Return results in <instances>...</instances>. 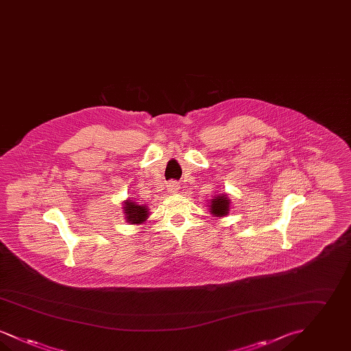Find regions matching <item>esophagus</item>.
Wrapping results in <instances>:
<instances>
[{
  "label": "esophagus",
  "instance_id": "34e87169",
  "mask_svg": "<svg viewBox=\"0 0 351 351\" xmlns=\"http://www.w3.org/2000/svg\"><path fill=\"white\" fill-rule=\"evenodd\" d=\"M167 189L169 193H176L180 189V184L176 180H169L167 184Z\"/></svg>",
  "mask_w": 351,
  "mask_h": 351
}]
</instances>
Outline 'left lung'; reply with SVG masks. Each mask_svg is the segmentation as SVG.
Wrapping results in <instances>:
<instances>
[{
  "mask_svg": "<svg viewBox=\"0 0 351 351\" xmlns=\"http://www.w3.org/2000/svg\"><path fill=\"white\" fill-rule=\"evenodd\" d=\"M210 212L217 217L228 215V212H229V199L226 196H217L216 199H213L212 205H210Z\"/></svg>",
  "mask_w": 351,
  "mask_h": 351,
  "instance_id": "8db88e82",
  "label": "left lung"
}]
</instances>
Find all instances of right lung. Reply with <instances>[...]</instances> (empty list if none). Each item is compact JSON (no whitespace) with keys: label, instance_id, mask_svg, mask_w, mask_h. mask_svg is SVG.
<instances>
[{"label":"right lung","instance_id":"1","mask_svg":"<svg viewBox=\"0 0 351 351\" xmlns=\"http://www.w3.org/2000/svg\"><path fill=\"white\" fill-rule=\"evenodd\" d=\"M123 209H125V215H126L125 218L130 223H141L149 217L147 206L136 205L133 201H126Z\"/></svg>","mask_w":351,"mask_h":351}]
</instances>
